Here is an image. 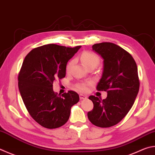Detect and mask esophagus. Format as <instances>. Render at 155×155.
Here are the masks:
<instances>
[{"mask_svg":"<svg viewBox=\"0 0 155 155\" xmlns=\"http://www.w3.org/2000/svg\"><path fill=\"white\" fill-rule=\"evenodd\" d=\"M79 97L81 100H85L87 98V95H83V94H80L79 95Z\"/></svg>","mask_w":155,"mask_h":155,"instance_id":"1","label":"esophagus"}]
</instances>
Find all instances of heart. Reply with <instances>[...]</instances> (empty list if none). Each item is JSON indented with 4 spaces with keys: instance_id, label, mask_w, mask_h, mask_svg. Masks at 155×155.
Segmentation results:
<instances>
[{
    "instance_id": "1",
    "label": "heart",
    "mask_w": 155,
    "mask_h": 155,
    "mask_svg": "<svg viewBox=\"0 0 155 155\" xmlns=\"http://www.w3.org/2000/svg\"><path fill=\"white\" fill-rule=\"evenodd\" d=\"M80 59L84 66L86 68H88L89 66H94L96 67L98 64H99V58L97 57V55L95 53L89 51H84L82 54L81 55ZM74 64V61L71 60L66 65V72H70L71 70L72 67ZM90 85V83H78L77 85V88L81 91H86L87 90V86Z\"/></svg>"
}]
</instances>
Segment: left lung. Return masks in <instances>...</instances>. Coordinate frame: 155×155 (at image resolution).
<instances>
[{
	"mask_svg": "<svg viewBox=\"0 0 155 155\" xmlns=\"http://www.w3.org/2000/svg\"><path fill=\"white\" fill-rule=\"evenodd\" d=\"M92 49L104 60L97 90L107 91L108 95L103 100L90 95L94 108L87 117L95 126L110 127L119 123L134 105L140 88L137 67L130 53L116 44H95Z\"/></svg>",
	"mask_w": 155,
	"mask_h": 155,
	"instance_id": "1",
	"label": "left lung"
}]
</instances>
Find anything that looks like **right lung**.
Returning a JSON list of instances; mask_svg holds the SVG:
<instances>
[{
  "mask_svg": "<svg viewBox=\"0 0 155 155\" xmlns=\"http://www.w3.org/2000/svg\"><path fill=\"white\" fill-rule=\"evenodd\" d=\"M81 47L45 45L33 49L24 59L18 75L19 92L30 116L44 127L64 125L71 107L79 101L73 91L58 95L53 84L65 77L67 63Z\"/></svg>",
  "mask_w": 155,
  "mask_h": 155,
  "instance_id": "add662e5",
  "label": "right lung"
}]
</instances>
